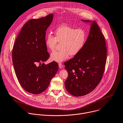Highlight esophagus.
Wrapping results in <instances>:
<instances>
[{"label": "esophagus", "mask_w": 123, "mask_h": 123, "mask_svg": "<svg viewBox=\"0 0 123 123\" xmlns=\"http://www.w3.org/2000/svg\"><path fill=\"white\" fill-rule=\"evenodd\" d=\"M58 66H59V68H62L63 67V65L62 64V63H59Z\"/></svg>", "instance_id": "1"}]
</instances>
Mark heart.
Returning a JSON list of instances; mask_svg holds the SVG:
<instances>
[{
  "mask_svg": "<svg viewBox=\"0 0 123 123\" xmlns=\"http://www.w3.org/2000/svg\"><path fill=\"white\" fill-rule=\"evenodd\" d=\"M55 37L48 34L45 43L46 47L53 51L57 43H61V50L51 55V59L60 63L67 59L69 55L74 56L79 54L84 48L87 39V33L83 28H77L68 25H61L55 30Z\"/></svg>",
  "mask_w": 123,
  "mask_h": 123,
  "instance_id": "heart-1",
  "label": "heart"
}]
</instances>
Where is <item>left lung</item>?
I'll return each mask as SVG.
<instances>
[{
	"mask_svg": "<svg viewBox=\"0 0 123 123\" xmlns=\"http://www.w3.org/2000/svg\"><path fill=\"white\" fill-rule=\"evenodd\" d=\"M81 20L90 24L86 43L79 54L64 63L68 74L65 86L75 97L86 95L95 89L102 79L107 58L105 38L98 24Z\"/></svg>",
	"mask_w": 123,
	"mask_h": 123,
	"instance_id": "left-lung-1",
	"label": "left lung"
}]
</instances>
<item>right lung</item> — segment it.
<instances>
[{
  "label": "right lung",
  "mask_w": 123,
  "mask_h": 123,
  "mask_svg": "<svg viewBox=\"0 0 123 123\" xmlns=\"http://www.w3.org/2000/svg\"><path fill=\"white\" fill-rule=\"evenodd\" d=\"M53 14L37 19H31L23 26L13 46L12 58L15 72L22 87L33 94L43 92L48 87L58 69L53 62L44 63L49 58L45 45L46 31L51 24Z\"/></svg>",
  "instance_id": "obj_1"
}]
</instances>
